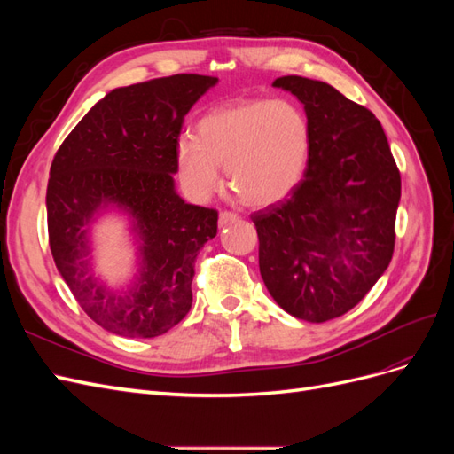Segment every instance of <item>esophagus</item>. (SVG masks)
Here are the masks:
<instances>
[{
    "mask_svg": "<svg viewBox=\"0 0 454 454\" xmlns=\"http://www.w3.org/2000/svg\"><path fill=\"white\" fill-rule=\"evenodd\" d=\"M235 222H239V215L235 214V212H222L219 214V227H227V225H231V223H235Z\"/></svg>",
    "mask_w": 454,
    "mask_h": 454,
    "instance_id": "34e87169",
    "label": "esophagus"
}]
</instances>
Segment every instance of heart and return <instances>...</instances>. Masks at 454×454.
<instances>
[{"mask_svg":"<svg viewBox=\"0 0 454 454\" xmlns=\"http://www.w3.org/2000/svg\"><path fill=\"white\" fill-rule=\"evenodd\" d=\"M310 125L303 109L286 100H237L204 114L195 138L176 144L180 184L195 200L210 199L227 184L244 204L284 200L303 180L310 157Z\"/></svg>","mask_w":454,"mask_h":454,"instance_id":"b5f03b06","label":"heart"}]
</instances>
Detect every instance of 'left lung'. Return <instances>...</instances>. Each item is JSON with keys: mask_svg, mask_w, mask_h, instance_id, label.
<instances>
[{"mask_svg": "<svg viewBox=\"0 0 454 454\" xmlns=\"http://www.w3.org/2000/svg\"><path fill=\"white\" fill-rule=\"evenodd\" d=\"M305 106L310 157L290 197L252 214L259 270L292 316L327 322L354 309L388 269L402 177L379 119L332 85L272 83Z\"/></svg>", "mask_w": 454, "mask_h": 454, "instance_id": "obj_1", "label": "left lung"}]
</instances>
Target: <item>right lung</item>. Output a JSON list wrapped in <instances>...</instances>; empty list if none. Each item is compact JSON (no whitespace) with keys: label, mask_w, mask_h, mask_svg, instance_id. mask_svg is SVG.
Instances as JSON below:
<instances>
[{"label":"right lung","mask_w":454,"mask_h":454,"mask_svg":"<svg viewBox=\"0 0 454 454\" xmlns=\"http://www.w3.org/2000/svg\"><path fill=\"white\" fill-rule=\"evenodd\" d=\"M217 77L177 74L115 89L59 147L47 185L54 263L90 320L121 337H159L193 303L199 250L215 237L217 210L174 191L184 117ZM109 203L125 209L141 239V272L125 293L90 267L88 225Z\"/></svg>","instance_id":"1"}]
</instances>
